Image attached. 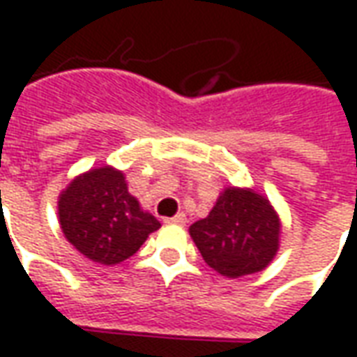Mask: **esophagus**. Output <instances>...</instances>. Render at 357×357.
<instances>
[{
  "mask_svg": "<svg viewBox=\"0 0 357 357\" xmlns=\"http://www.w3.org/2000/svg\"><path fill=\"white\" fill-rule=\"evenodd\" d=\"M187 218L185 214H176L174 218H166L164 220V224H174V225H185Z\"/></svg>",
  "mask_w": 357,
  "mask_h": 357,
  "instance_id": "1",
  "label": "esophagus"
}]
</instances>
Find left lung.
Listing matches in <instances>:
<instances>
[{
    "instance_id": "8db88e82",
    "label": "left lung",
    "mask_w": 357,
    "mask_h": 357,
    "mask_svg": "<svg viewBox=\"0 0 357 357\" xmlns=\"http://www.w3.org/2000/svg\"><path fill=\"white\" fill-rule=\"evenodd\" d=\"M210 268L224 277L262 271L279 248L281 224L273 206L252 189L227 187L204 220L189 227Z\"/></svg>"
}]
</instances>
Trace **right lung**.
Returning a JSON list of instances; mask_svg holds the SVG:
<instances>
[{"instance_id":"right-lung-1","label":"right lung","mask_w":357,"mask_h":357,"mask_svg":"<svg viewBox=\"0 0 357 357\" xmlns=\"http://www.w3.org/2000/svg\"><path fill=\"white\" fill-rule=\"evenodd\" d=\"M59 222L78 252L105 266L133 256L160 222L143 212L122 172L110 166L82 174L59 197Z\"/></svg>"}]
</instances>
